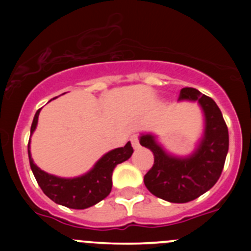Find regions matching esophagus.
Instances as JSON below:
<instances>
[{
  "label": "esophagus",
  "instance_id": "34e87169",
  "mask_svg": "<svg viewBox=\"0 0 251 251\" xmlns=\"http://www.w3.org/2000/svg\"><path fill=\"white\" fill-rule=\"evenodd\" d=\"M131 142H132V147L135 149H138L141 147L140 136H138V135H133L132 137H131Z\"/></svg>",
  "mask_w": 251,
  "mask_h": 251
}]
</instances>
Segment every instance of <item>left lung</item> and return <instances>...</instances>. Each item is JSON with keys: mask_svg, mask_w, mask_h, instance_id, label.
Returning <instances> with one entry per match:
<instances>
[{"mask_svg": "<svg viewBox=\"0 0 251 251\" xmlns=\"http://www.w3.org/2000/svg\"><path fill=\"white\" fill-rule=\"evenodd\" d=\"M179 100H197L205 118L204 135L198 148L186 158L170 155L151 133L140 143L154 154V164L144 175L151 194L170 203H188L209 191L224 170L228 153V128L214 100L192 87L182 88Z\"/></svg>", "mask_w": 251, "mask_h": 251, "instance_id": "1", "label": "left lung"}]
</instances>
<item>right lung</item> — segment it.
I'll use <instances>...</instances> for the list:
<instances>
[{"label":"right lung","mask_w":251,"mask_h":251,"mask_svg":"<svg viewBox=\"0 0 251 251\" xmlns=\"http://www.w3.org/2000/svg\"><path fill=\"white\" fill-rule=\"evenodd\" d=\"M40 110L41 109L37 110L35 114L30 135H32L36 128ZM132 153V146L130 142H127L125 147L113 149L104 154L87 174L74 178H62L45 173L44 170L37 168L30 153V140L27 144L30 168L42 192L54 203L78 210L87 209L109 196L113 186L111 175L114 169L118 164L127 160Z\"/></svg>","instance_id":"right-lung-1"}]
</instances>
